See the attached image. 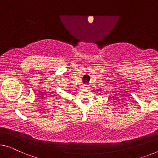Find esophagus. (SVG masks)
<instances>
[{
	"label": "esophagus",
	"mask_w": 158,
	"mask_h": 158,
	"mask_svg": "<svg viewBox=\"0 0 158 158\" xmlns=\"http://www.w3.org/2000/svg\"><path fill=\"white\" fill-rule=\"evenodd\" d=\"M89 85H87V84H85V85H84V89H89Z\"/></svg>",
	"instance_id": "esophagus-1"
}]
</instances>
